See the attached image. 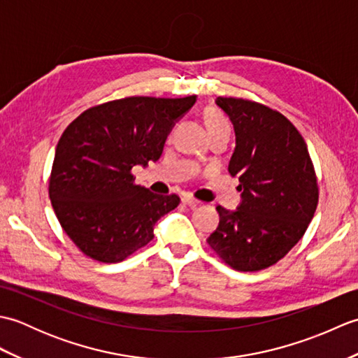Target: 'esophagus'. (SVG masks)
Segmentation results:
<instances>
[{
	"instance_id": "obj_1",
	"label": "esophagus",
	"mask_w": 358,
	"mask_h": 358,
	"mask_svg": "<svg viewBox=\"0 0 358 358\" xmlns=\"http://www.w3.org/2000/svg\"><path fill=\"white\" fill-rule=\"evenodd\" d=\"M181 201L187 204V206H191V208H195V206H199V204H200V201L195 200L194 196H191V195H185L183 199H181Z\"/></svg>"
}]
</instances>
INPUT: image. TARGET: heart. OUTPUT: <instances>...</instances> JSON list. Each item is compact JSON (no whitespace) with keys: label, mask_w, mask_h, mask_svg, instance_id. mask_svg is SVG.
<instances>
[{"label":"heart","mask_w":358,"mask_h":358,"mask_svg":"<svg viewBox=\"0 0 358 358\" xmlns=\"http://www.w3.org/2000/svg\"><path fill=\"white\" fill-rule=\"evenodd\" d=\"M204 123H206L209 135L218 131H224V129H229V124H227L223 113L215 108H209L204 112Z\"/></svg>","instance_id":"heart-1"}]
</instances>
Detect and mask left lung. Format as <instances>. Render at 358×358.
<instances>
[{
  "mask_svg": "<svg viewBox=\"0 0 358 358\" xmlns=\"http://www.w3.org/2000/svg\"><path fill=\"white\" fill-rule=\"evenodd\" d=\"M235 131L229 173L237 177V210L218 206L209 246L235 271L254 272L281 260L305 235L318 204L308 146L280 112L243 98H217Z\"/></svg>",
  "mask_w": 358,
  "mask_h": 358,
  "instance_id": "obj_1",
  "label": "left lung"
}]
</instances>
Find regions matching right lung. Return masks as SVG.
Wrapping results in <instances>:
<instances>
[{
    "label": "right lung",
    "mask_w": 358,
    "mask_h": 358,
    "mask_svg": "<svg viewBox=\"0 0 358 358\" xmlns=\"http://www.w3.org/2000/svg\"><path fill=\"white\" fill-rule=\"evenodd\" d=\"M185 98L127 96L94 106L59 138L49 196L59 224L83 254L118 263L154 238L159 218L180 204L135 185L132 167L162 157L167 135L192 108Z\"/></svg>",
    "instance_id": "right-lung-1"
}]
</instances>
